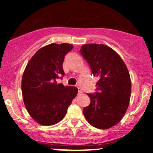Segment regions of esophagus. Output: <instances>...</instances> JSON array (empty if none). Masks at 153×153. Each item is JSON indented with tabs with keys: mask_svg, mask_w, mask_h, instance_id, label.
Masks as SVG:
<instances>
[{
	"mask_svg": "<svg viewBox=\"0 0 153 153\" xmlns=\"http://www.w3.org/2000/svg\"><path fill=\"white\" fill-rule=\"evenodd\" d=\"M82 90H80V88H78V94H82Z\"/></svg>",
	"mask_w": 153,
	"mask_h": 153,
	"instance_id": "1",
	"label": "esophagus"
}]
</instances>
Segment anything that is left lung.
<instances>
[{"label":"left lung","mask_w":153,"mask_h":153,"mask_svg":"<svg viewBox=\"0 0 153 153\" xmlns=\"http://www.w3.org/2000/svg\"><path fill=\"white\" fill-rule=\"evenodd\" d=\"M80 51L94 76L100 78L97 92L88 94L90 104L83 109V114L95 128H109L121 121L128 109L131 92L128 71L119 54L107 45L85 44Z\"/></svg>","instance_id":"left-lung-1"}]
</instances>
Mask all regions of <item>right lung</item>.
<instances>
[{"label":"right lung","mask_w":153,"mask_h":153,"mask_svg":"<svg viewBox=\"0 0 153 153\" xmlns=\"http://www.w3.org/2000/svg\"><path fill=\"white\" fill-rule=\"evenodd\" d=\"M73 48L66 43L44 46L25 68L22 79L23 100L31 117L39 124L51 126L61 121L78 94L75 87L56 82L60 75H64V57Z\"/></svg>","instance_id":"1"}]
</instances>
